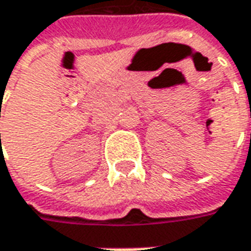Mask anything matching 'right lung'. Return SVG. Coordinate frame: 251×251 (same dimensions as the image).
I'll return each mask as SVG.
<instances>
[{
    "instance_id": "right-lung-1",
    "label": "right lung",
    "mask_w": 251,
    "mask_h": 251,
    "mask_svg": "<svg viewBox=\"0 0 251 251\" xmlns=\"http://www.w3.org/2000/svg\"><path fill=\"white\" fill-rule=\"evenodd\" d=\"M0 137H1V135H0Z\"/></svg>"
}]
</instances>
